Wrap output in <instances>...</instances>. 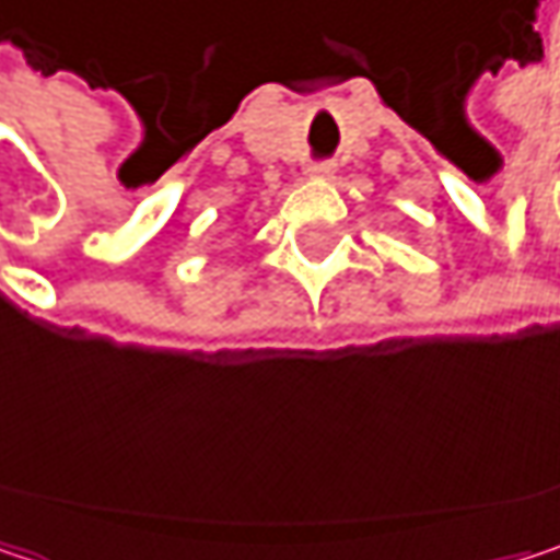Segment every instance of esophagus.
<instances>
[{
	"instance_id": "1",
	"label": "esophagus",
	"mask_w": 560,
	"mask_h": 560,
	"mask_svg": "<svg viewBox=\"0 0 560 560\" xmlns=\"http://www.w3.org/2000/svg\"><path fill=\"white\" fill-rule=\"evenodd\" d=\"M307 174H311V177H330V174H334V165H330V162H311V165H307Z\"/></svg>"
}]
</instances>
